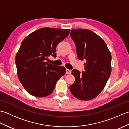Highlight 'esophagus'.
<instances>
[{
  "mask_svg": "<svg viewBox=\"0 0 129 129\" xmlns=\"http://www.w3.org/2000/svg\"><path fill=\"white\" fill-rule=\"evenodd\" d=\"M66 73L67 74H70L72 73V71H71V70H70V69H66Z\"/></svg>",
  "mask_w": 129,
  "mask_h": 129,
  "instance_id": "34e87169",
  "label": "esophagus"
}]
</instances>
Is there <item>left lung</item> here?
<instances>
[{
  "label": "left lung",
  "instance_id": "obj_1",
  "mask_svg": "<svg viewBox=\"0 0 129 129\" xmlns=\"http://www.w3.org/2000/svg\"><path fill=\"white\" fill-rule=\"evenodd\" d=\"M78 58L85 59V72L74 69L72 74L75 81L69 89L74 96L81 100H90L102 91L111 73V55L104 40L89 29L71 30Z\"/></svg>",
  "mask_w": 129,
  "mask_h": 129
}]
</instances>
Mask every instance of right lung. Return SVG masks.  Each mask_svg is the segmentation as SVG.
Segmentation results:
<instances>
[{"mask_svg": "<svg viewBox=\"0 0 129 129\" xmlns=\"http://www.w3.org/2000/svg\"><path fill=\"white\" fill-rule=\"evenodd\" d=\"M69 31L70 29L45 27L31 33L21 42L15 64L19 80L29 94L39 98L49 95L65 74L64 67L46 60L50 55L56 57V46Z\"/></svg>", "mask_w": 129, "mask_h": 129, "instance_id": "1", "label": "right lung"}]
</instances>
